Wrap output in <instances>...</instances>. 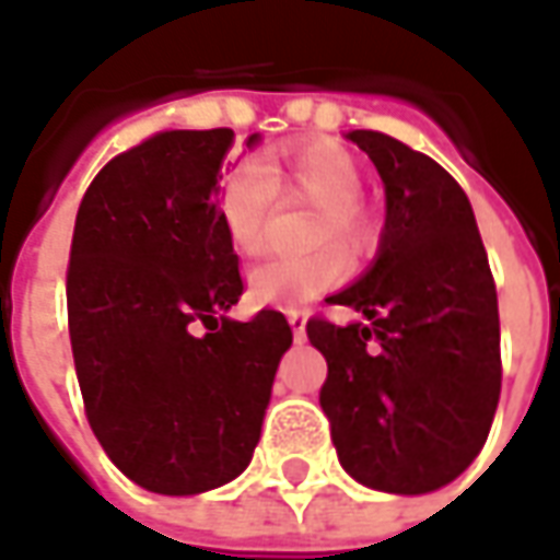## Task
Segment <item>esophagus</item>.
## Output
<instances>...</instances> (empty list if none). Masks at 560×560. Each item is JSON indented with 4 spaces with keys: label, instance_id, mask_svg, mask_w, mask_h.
Here are the masks:
<instances>
[{
    "label": "esophagus",
    "instance_id": "1",
    "mask_svg": "<svg viewBox=\"0 0 560 560\" xmlns=\"http://www.w3.org/2000/svg\"><path fill=\"white\" fill-rule=\"evenodd\" d=\"M287 320H290L292 336H295V339H305V320H308V314L302 312V308H290V312H287Z\"/></svg>",
    "mask_w": 560,
    "mask_h": 560
}]
</instances>
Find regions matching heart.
I'll return each instance as SVG.
<instances>
[{
    "instance_id": "b5f03b06",
    "label": "heart",
    "mask_w": 560,
    "mask_h": 560,
    "mask_svg": "<svg viewBox=\"0 0 560 560\" xmlns=\"http://www.w3.org/2000/svg\"><path fill=\"white\" fill-rule=\"evenodd\" d=\"M361 196V167L336 142H302L273 149L261 167H233L221 180V221L233 248L246 258L270 246L273 202L314 208L308 246L336 243L361 252L374 243V221ZM346 277V258L336 248L273 258L248 273V292L261 305L295 308L334 290Z\"/></svg>"
}]
</instances>
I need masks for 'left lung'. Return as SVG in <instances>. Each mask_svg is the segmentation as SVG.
Returning a JSON list of instances; mask_svg holds the SVG:
<instances>
[{
    "instance_id": "1",
    "label": "left lung",
    "mask_w": 560,
    "mask_h": 560,
    "mask_svg": "<svg viewBox=\"0 0 560 560\" xmlns=\"http://www.w3.org/2000/svg\"><path fill=\"white\" fill-rule=\"evenodd\" d=\"M349 140L386 189L371 270L327 302L368 324L308 320L327 358L320 408L339 464L358 483L420 495L480 455L502 393L499 299L474 208L430 155L376 130Z\"/></svg>"
}]
</instances>
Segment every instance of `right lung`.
<instances>
[{
	"label": "right lung",
	"mask_w": 560,
	"mask_h": 560,
	"mask_svg": "<svg viewBox=\"0 0 560 560\" xmlns=\"http://www.w3.org/2000/svg\"><path fill=\"white\" fill-rule=\"evenodd\" d=\"M230 145L226 127L162 130L105 164L77 208L68 330L86 420L120 474L162 495L246 470L292 346L280 312L224 314L243 295L214 202Z\"/></svg>",
	"instance_id": "obj_1"
}]
</instances>
